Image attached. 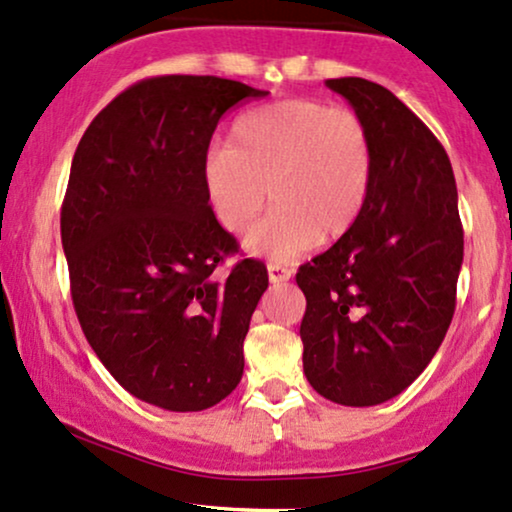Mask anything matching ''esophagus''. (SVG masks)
<instances>
[{
    "mask_svg": "<svg viewBox=\"0 0 512 512\" xmlns=\"http://www.w3.org/2000/svg\"><path fill=\"white\" fill-rule=\"evenodd\" d=\"M292 277V268L282 266V263H268V280L273 285H280V282H287Z\"/></svg>",
    "mask_w": 512,
    "mask_h": 512,
    "instance_id": "34e87169",
    "label": "esophagus"
}]
</instances>
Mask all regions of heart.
I'll list each match as a JSON object with an SVG mask.
<instances>
[{"label": "heart", "instance_id": "obj_1", "mask_svg": "<svg viewBox=\"0 0 512 512\" xmlns=\"http://www.w3.org/2000/svg\"><path fill=\"white\" fill-rule=\"evenodd\" d=\"M375 175V142L356 109L292 97L239 113L227 147L208 151L204 194L227 232H244L270 197L249 251L292 261L318 239L344 237L361 218Z\"/></svg>", "mask_w": 512, "mask_h": 512}]
</instances>
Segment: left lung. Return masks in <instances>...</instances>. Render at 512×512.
Segmentation results:
<instances>
[{
  "label": "left lung",
  "instance_id": "obj_1",
  "mask_svg": "<svg viewBox=\"0 0 512 512\" xmlns=\"http://www.w3.org/2000/svg\"><path fill=\"white\" fill-rule=\"evenodd\" d=\"M370 125L375 175L356 225L304 263L296 285L304 372L342 406L394 399L444 342L463 263V225L449 156L387 87L325 80Z\"/></svg>",
  "mask_w": 512,
  "mask_h": 512
}]
</instances>
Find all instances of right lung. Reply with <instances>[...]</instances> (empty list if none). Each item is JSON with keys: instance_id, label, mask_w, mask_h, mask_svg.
Returning a JSON list of instances; mask_svg holds the SVG:
<instances>
[{"instance_id": "obj_1", "label": "right lung", "mask_w": 512, "mask_h": 512, "mask_svg": "<svg viewBox=\"0 0 512 512\" xmlns=\"http://www.w3.org/2000/svg\"><path fill=\"white\" fill-rule=\"evenodd\" d=\"M268 92L216 75L135 82L97 113L75 149L61 244L87 342L132 396L206 410L242 380L244 337L268 270L244 258L201 182L225 111Z\"/></svg>"}]
</instances>
